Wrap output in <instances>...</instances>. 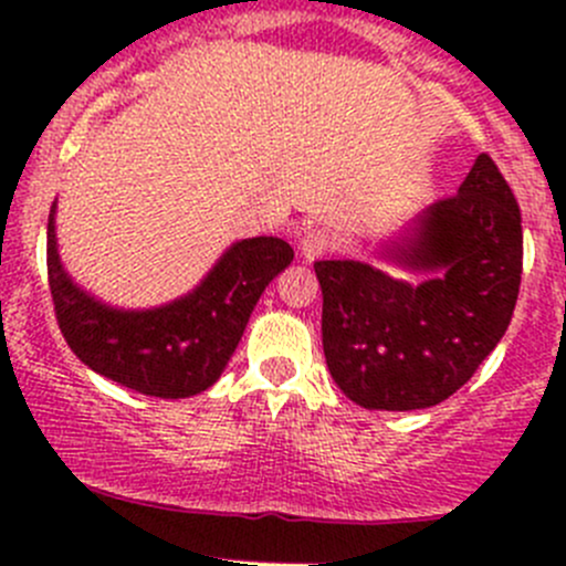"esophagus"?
<instances>
[{
    "label": "esophagus",
    "instance_id": "esophagus-1",
    "mask_svg": "<svg viewBox=\"0 0 566 566\" xmlns=\"http://www.w3.org/2000/svg\"><path fill=\"white\" fill-rule=\"evenodd\" d=\"M298 249H301V256L310 262L317 260V256H323L325 251L331 249L328 230H323V227H312V230H306L304 235H301Z\"/></svg>",
    "mask_w": 566,
    "mask_h": 566
}]
</instances>
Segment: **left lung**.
Wrapping results in <instances>:
<instances>
[{
    "label": "left lung",
    "instance_id": "1",
    "mask_svg": "<svg viewBox=\"0 0 566 566\" xmlns=\"http://www.w3.org/2000/svg\"><path fill=\"white\" fill-rule=\"evenodd\" d=\"M378 256L319 260L323 350L334 384L367 410H419L471 380L510 328L523 273L521 208L490 156L458 197L421 210Z\"/></svg>",
    "mask_w": 566,
    "mask_h": 566
}]
</instances>
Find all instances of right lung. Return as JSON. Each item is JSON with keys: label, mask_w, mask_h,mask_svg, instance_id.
Wrapping results in <instances>:
<instances>
[{"label": "right lung", "mask_w": 566, "mask_h": 566, "mask_svg": "<svg viewBox=\"0 0 566 566\" xmlns=\"http://www.w3.org/2000/svg\"><path fill=\"white\" fill-rule=\"evenodd\" d=\"M56 202L49 213V287L56 323L93 373L147 397L182 399L210 389L235 353L256 301L293 262L273 235L235 241L208 276L153 310H119L78 287L56 249Z\"/></svg>", "instance_id": "1"}]
</instances>
